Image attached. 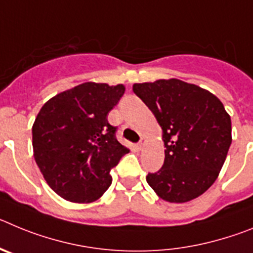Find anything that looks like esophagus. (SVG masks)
<instances>
[{"instance_id":"obj_1","label":"esophagus","mask_w":253,"mask_h":253,"mask_svg":"<svg viewBox=\"0 0 253 253\" xmlns=\"http://www.w3.org/2000/svg\"><path fill=\"white\" fill-rule=\"evenodd\" d=\"M144 142H146V139H144V138H140V140H139V143H138L137 144V147L138 148H143V146H144Z\"/></svg>"}]
</instances>
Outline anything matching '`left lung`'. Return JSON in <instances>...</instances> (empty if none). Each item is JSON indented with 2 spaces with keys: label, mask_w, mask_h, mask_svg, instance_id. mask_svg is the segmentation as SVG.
<instances>
[{
  "label": "left lung",
  "mask_w": 253,
  "mask_h": 253,
  "mask_svg": "<svg viewBox=\"0 0 253 253\" xmlns=\"http://www.w3.org/2000/svg\"><path fill=\"white\" fill-rule=\"evenodd\" d=\"M133 91L156 116L166 147L163 166L146 177L149 186L169 203L204 194L218 177L232 143L231 116L220 100L176 78L134 84Z\"/></svg>",
  "instance_id": "8db88e82"
}]
</instances>
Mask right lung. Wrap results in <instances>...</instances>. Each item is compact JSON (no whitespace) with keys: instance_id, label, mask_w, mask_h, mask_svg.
<instances>
[{"instance_id":"add662e5","label":"right lung","mask_w":253,"mask_h":253,"mask_svg":"<svg viewBox=\"0 0 253 253\" xmlns=\"http://www.w3.org/2000/svg\"><path fill=\"white\" fill-rule=\"evenodd\" d=\"M123 84L86 82L58 93L33 125L35 162L49 186L73 203L95 202L111 185L110 169L129 152L116 139L109 111Z\"/></svg>"}]
</instances>
